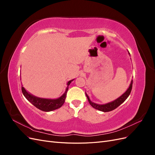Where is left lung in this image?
Masks as SVG:
<instances>
[{"mask_svg": "<svg viewBox=\"0 0 155 155\" xmlns=\"http://www.w3.org/2000/svg\"><path fill=\"white\" fill-rule=\"evenodd\" d=\"M132 87H133V80L131 81L129 87L128 88L127 90L125 91V92H124L122 95L120 96L118 98H117L116 100H115L113 101H111L110 103H108V104H103V105L97 104H95V103L92 102L90 100V98H89L88 96L86 94V92H85V94H86V96L87 97V99H88L89 104H91V105L93 108H94V109H96L97 110H101L103 112H109V111L113 110L115 109H116L117 107H119L121 104H122V103H124L125 101V100L129 97V94H130L131 90H132Z\"/></svg>", "mask_w": 155, "mask_h": 155, "instance_id": "left-lung-1", "label": "left lung"}]
</instances>
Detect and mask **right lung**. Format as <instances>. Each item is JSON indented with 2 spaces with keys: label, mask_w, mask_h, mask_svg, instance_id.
Instances as JSON below:
<instances>
[{
  "label": "right lung",
  "mask_w": 155,
  "mask_h": 155,
  "mask_svg": "<svg viewBox=\"0 0 155 155\" xmlns=\"http://www.w3.org/2000/svg\"><path fill=\"white\" fill-rule=\"evenodd\" d=\"M73 80L74 79L69 81L67 83V87L66 88V91H65L63 94L60 97L58 98V99H45V98H41L34 96V95H31V94L28 92L22 86L21 87L22 92L26 99L33 105L37 107V109L45 112H49L59 109L64 104L67 93L68 90V86Z\"/></svg>",
  "instance_id": "1"
}]
</instances>
